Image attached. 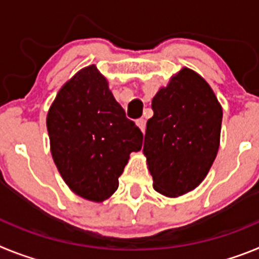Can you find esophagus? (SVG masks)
Masks as SVG:
<instances>
[{
  "label": "esophagus",
  "instance_id": "1",
  "mask_svg": "<svg viewBox=\"0 0 259 259\" xmlns=\"http://www.w3.org/2000/svg\"><path fill=\"white\" fill-rule=\"evenodd\" d=\"M136 124L139 125V128H140L141 132H143V134H144V132H145V128H146V122H145V119H143V118L137 119Z\"/></svg>",
  "mask_w": 259,
  "mask_h": 259
}]
</instances>
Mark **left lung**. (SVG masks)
Segmentation results:
<instances>
[{
  "label": "left lung",
  "mask_w": 259,
  "mask_h": 259,
  "mask_svg": "<svg viewBox=\"0 0 259 259\" xmlns=\"http://www.w3.org/2000/svg\"><path fill=\"white\" fill-rule=\"evenodd\" d=\"M143 153L153 188L179 197L206 178L221 144L223 110L196 71L183 67L153 97Z\"/></svg>",
  "instance_id": "obj_1"
}]
</instances>
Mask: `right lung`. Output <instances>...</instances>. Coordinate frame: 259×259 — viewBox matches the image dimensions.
<instances>
[{"label": "right lung", "instance_id": "1", "mask_svg": "<svg viewBox=\"0 0 259 259\" xmlns=\"http://www.w3.org/2000/svg\"><path fill=\"white\" fill-rule=\"evenodd\" d=\"M50 152L62 179L84 200L102 202L118 189L119 176L143 134L125 118L95 65L77 71L57 93L47 115Z\"/></svg>", "mask_w": 259, "mask_h": 259}]
</instances>
